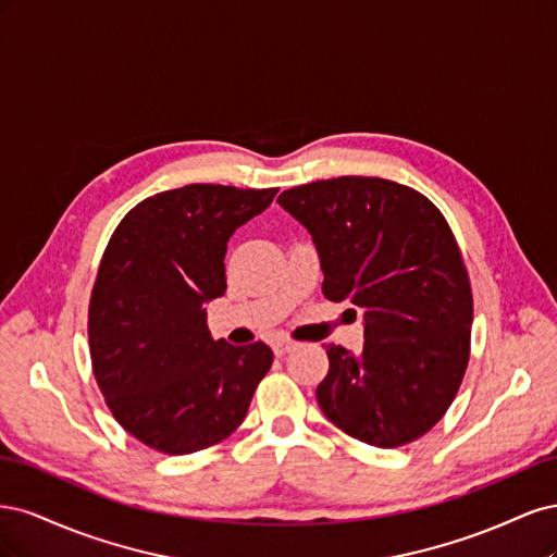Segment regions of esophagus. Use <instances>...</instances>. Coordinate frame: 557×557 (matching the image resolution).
<instances>
[{
    "instance_id": "esophagus-1",
    "label": "esophagus",
    "mask_w": 557,
    "mask_h": 557,
    "mask_svg": "<svg viewBox=\"0 0 557 557\" xmlns=\"http://www.w3.org/2000/svg\"><path fill=\"white\" fill-rule=\"evenodd\" d=\"M272 348H274L276 356H285V352H290V350L295 348V344H293L290 339H276V342L272 344Z\"/></svg>"
}]
</instances>
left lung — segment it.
<instances>
[{"mask_svg":"<svg viewBox=\"0 0 557 557\" xmlns=\"http://www.w3.org/2000/svg\"><path fill=\"white\" fill-rule=\"evenodd\" d=\"M278 205L311 234L323 295L362 311L358 356L327 346L318 407L376 448L423 436L462 383L474 318L444 215L407 185L369 176L299 185L278 195Z\"/></svg>","mask_w":557,"mask_h":557,"instance_id":"8db88e82","label":"left lung"}]
</instances>
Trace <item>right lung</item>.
Returning <instances> with one entry per match:
<instances>
[{
  "mask_svg": "<svg viewBox=\"0 0 557 557\" xmlns=\"http://www.w3.org/2000/svg\"><path fill=\"white\" fill-rule=\"evenodd\" d=\"M276 193L193 183L144 199L113 232L90 299L92 369L146 446L188 455L244 423L274 352L213 342L207 305L227 290L230 237Z\"/></svg>",
  "mask_w": 557,
  "mask_h": 557,
  "instance_id": "obj_1",
  "label": "right lung"
}]
</instances>
